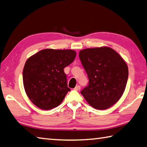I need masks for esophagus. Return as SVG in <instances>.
<instances>
[{"label":"esophagus","instance_id":"obj_1","mask_svg":"<svg viewBox=\"0 0 147 147\" xmlns=\"http://www.w3.org/2000/svg\"><path fill=\"white\" fill-rule=\"evenodd\" d=\"M74 90H76V91H79L80 90H81V86H79V85H77V86H76V87L74 88Z\"/></svg>","mask_w":147,"mask_h":147}]
</instances>
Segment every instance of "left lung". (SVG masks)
<instances>
[{
	"label": "left lung",
	"instance_id": "8db88e82",
	"mask_svg": "<svg viewBox=\"0 0 147 147\" xmlns=\"http://www.w3.org/2000/svg\"><path fill=\"white\" fill-rule=\"evenodd\" d=\"M79 58L89 83L81 93L91 106L107 109L120 100L128 79V66L115 50L107 47L86 49Z\"/></svg>",
	"mask_w": 147,
	"mask_h": 147
}]
</instances>
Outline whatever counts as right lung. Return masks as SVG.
<instances>
[{
    "mask_svg": "<svg viewBox=\"0 0 147 147\" xmlns=\"http://www.w3.org/2000/svg\"><path fill=\"white\" fill-rule=\"evenodd\" d=\"M76 56L73 50L47 49L26 61L23 70V83L27 96L43 110L61 104L70 89L68 88L64 68Z\"/></svg>",
    "mask_w": 147,
    "mask_h": 147,
    "instance_id": "1",
    "label": "right lung"
}]
</instances>
